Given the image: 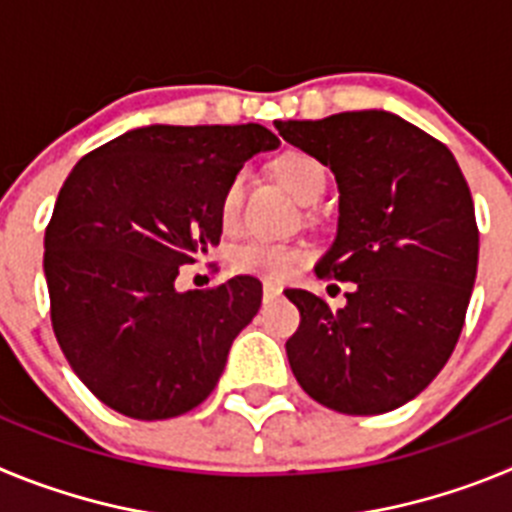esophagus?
<instances>
[{
	"label": "esophagus",
	"instance_id": "34e87169",
	"mask_svg": "<svg viewBox=\"0 0 512 512\" xmlns=\"http://www.w3.org/2000/svg\"><path fill=\"white\" fill-rule=\"evenodd\" d=\"M282 295V287L279 284H271V282H264V300H277V297Z\"/></svg>",
	"mask_w": 512,
	"mask_h": 512
}]
</instances>
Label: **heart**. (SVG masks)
<instances>
[{
    "label": "heart",
    "mask_w": 512,
    "mask_h": 512,
    "mask_svg": "<svg viewBox=\"0 0 512 512\" xmlns=\"http://www.w3.org/2000/svg\"><path fill=\"white\" fill-rule=\"evenodd\" d=\"M271 174L300 205H315L328 189L325 166L305 151H284L282 156L271 161ZM241 202L243 179L233 176L225 184L223 194H220V205H217V215H220L223 228H233L238 223ZM300 264L302 253L295 251V248L282 246V243L251 241L233 251V269L241 271V274H253V277L287 279L300 269Z\"/></svg>",
    "instance_id": "b5f03b06"
}]
</instances>
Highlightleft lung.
Segmentation results:
<instances>
[{
	"label": "left lung",
	"mask_w": 512,
	"mask_h": 512,
	"mask_svg": "<svg viewBox=\"0 0 512 512\" xmlns=\"http://www.w3.org/2000/svg\"><path fill=\"white\" fill-rule=\"evenodd\" d=\"M274 125L336 174L338 235L315 274L354 282L341 310L284 292L302 318L292 374L336 413H390L436 379L464 328L479 259L467 179L441 140L392 112Z\"/></svg>",
	"instance_id": "8db88e82"
}]
</instances>
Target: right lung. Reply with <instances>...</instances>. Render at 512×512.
Returning a JSON list of instances; mask_svg holds the SVG:
<instances>
[{"label": "right lung", "instance_id": "obj_1", "mask_svg": "<svg viewBox=\"0 0 512 512\" xmlns=\"http://www.w3.org/2000/svg\"><path fill=\"white\" fill-rule=\"evenodd\" d=\"M264 125H146L87 153L45 228L51 323L76 377L135 420L189 413L210 397L235 336L261 307V282L179 292V266L220 243V194Z\"/></svg>", "mask_w": 512, "mask_h": 512}]
</instances>
